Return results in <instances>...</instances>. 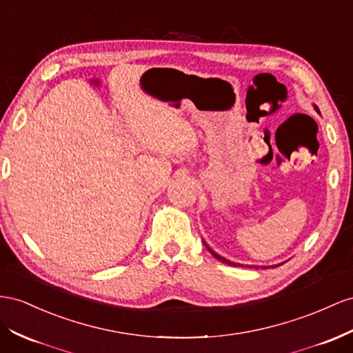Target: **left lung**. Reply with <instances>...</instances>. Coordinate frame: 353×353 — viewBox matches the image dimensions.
Returning a JSON list of instances; mask_svg holds the SVG:
<instances>
[{
  "label": "left lung",
  "instance_id": "left-lung-1",
  "mask_svg": "<svg viewBox=\"0 0 353 353\" xmlns=\"http://www.w3.org/2000/svg\"><path fill=\"white\" fill-rule=\"evenodd\" d=\"M313 108H315V111H316V112H319V108H318L316 105H313ZM319 114H321V112H319ZM203 243H205V246H206V250H208L209 252H211V254L215 256L216 260H220L221 263H225V264H228V265H234V268H243V265H245V264H241V263H233V261H230V260L224 259V256H221L220 254H216L214 250H211V248L208 246V243H206V242H203ZM281 264H282V263H281ZM281 264H274V265H250V264H248V265H245V268H251V269H252V268H254V269H261V268H263V269H269V268H278V265H281Z\"/></svg>",
  "mask_w": 353,
  "mask_h": 353
}]
</instances>
